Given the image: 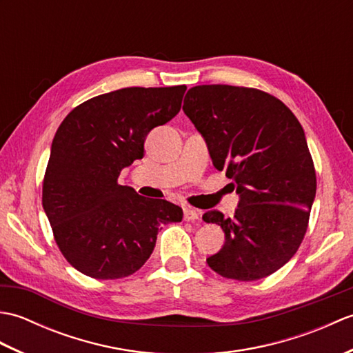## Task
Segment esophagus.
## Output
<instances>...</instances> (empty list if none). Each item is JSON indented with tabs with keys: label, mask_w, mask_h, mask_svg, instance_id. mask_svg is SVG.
Returning a JSON list of instances; mask_svg holds the SVG:
<instances>
[{
	"label": "esophagus",
	"mask_w": 353,
	"mask_h": 353,
	"mask_svg": "<svg viewBox=\"0 0 353 353\" xmlns=\"http://www.w3.org/2000/svg\"><path fill=\"white\" fill-rule=\"evenodd\" d=\"M199 219V212L192 208H183V220L185 221H196Z\"/></svg>",
	"instance_id": "1"
}]
</instances>
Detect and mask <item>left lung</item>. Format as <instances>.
Instances as JSON below:
<instances>
[{
	"label": "left lung",
	"mask_w": 353,
	"mask_h": 353,
	"mask_svg": "<svg viewBox=\"0 0 353 353\" xmlns=\"http://www.w3.org/2000/svg\"><path fill=\"white\" fill-rule=\"evenodd\" d=\"M183 112L205 138L214 167L226 171L239 194L234 219L208 211L224 230L219 253L206 259L215 273L256 281L294 256L308 229L317 179L305 132L276 97L253 88H191Z\"/></svg>",
	"instance_id": "1"
}]
</instances>
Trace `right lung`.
Listing matches in <instances>:
<instances>
[{
  "mask_svg": "<svg viewBox=\"0 0 353 353\" xmlns=\"http://www.w3.org/2000/svg\"><path fill=\"white\" fill-rule=\"evenodd\" d=\"M186 86L124 88L72 109L51 144L42 206L65 259L94 279L130 276L152 254L162 224L182 208L118 183L144 156L154 127L174 118Z\"/></svg>",
  "mask_w": 353,
  "mask_h": 353,
  "instance_id": "right-lung-1",
  "label": "right lung"
}]
</instances>
